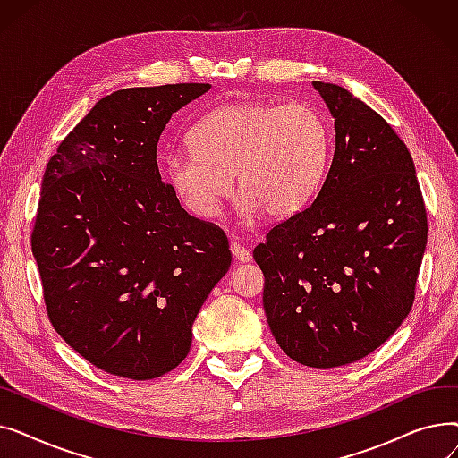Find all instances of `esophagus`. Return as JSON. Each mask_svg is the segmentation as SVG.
Listing matches in <instances>:
<instances>
[{
  "instance_id": "esophagus-1",
  "label": "esophagus",
  "mask_w": 458,
  "mask_h": 458,
  "mask_svg": "<svg viewBox=\"0 0 458 458\" xmlns=\"http://www.w3.org/2000/svg\"><path fill=\"white\" fill-rule=\"evenodd\" d=\"M230 250H232V254H233V258L237 259V261H249L250 259V250L243 245V243H239L237 239H233L232 242V245H230Z\"/></svg>"
}]
</instances>
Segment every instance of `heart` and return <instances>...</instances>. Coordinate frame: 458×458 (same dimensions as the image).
Wrapping results in <instances>:
<instances>
[{"mask_svg":"<svg viewBox=\"0 0 458 458\" xmlns=\"http://www.w3.org/2000/svg\"><path fill=\"white\" fill-rule=\"evenodd\" d=\"M189 144L191 150L165 157V176L192 215H219L235 176L245 215L287 219L321 185L330 131L311 106L247 100L204 114L191 128Z\"/></svg>","mask_w":458,"mask_h":458,"instance_id":"obj_1","label":"heart"}]
</instances>
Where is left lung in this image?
I'll return each instance as SVG.
<instances>
[{"label": "left lung", "mask_w": 458, "mask_h": 458, "mask_svg": "<svg viewBox=\"0 0 458 458\" xmlns=\"http://www.w3.org/2000/svg\"><path fill=\"white\" fill-rule=\"evenodd\" d=\"M334 116L335 148L316 200L254 249L263 310L280 349L338 368L386 342L411 311L427 213L406 144L340 85L314 81Z\"/></svg>", "instance_id": "1"}]
</instances>
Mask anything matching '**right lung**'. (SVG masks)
<instances>
[{
	"mask_svg": "<svg viewBox=\"0 0 458 458\" xmlns=\"http://www.w3.org/2000/svg\"><path fill=\"white\" fill-rule=\"evenodd\" d=\"M209 89L116 90L46 165L31 250L47 318L111 375L150 380L174 369L204 301L230 269L225 232L180 206L156 159L171 116Z\"/></svg>",
	"mask_w": 458,
	"mask_h": 458,
	"instance_id": "right-lung-1",
	"label": "right lung"
}]
</instances>
